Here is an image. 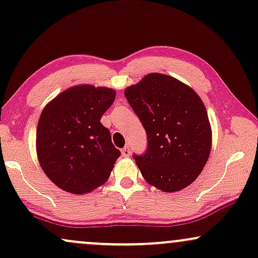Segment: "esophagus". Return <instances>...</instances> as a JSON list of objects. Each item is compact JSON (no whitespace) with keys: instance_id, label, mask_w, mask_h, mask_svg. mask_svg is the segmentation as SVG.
Returning a JSON list of instances; mask_svg holds the SVG:
<instances>
[{"instance_id":"1","label":"esophagus","mask_w":258,"mask_h":258,"mask_svg":"<svg viewBox=\"0 0 258 258\" xmlns=\"http://www.w3.org/2000/svg\"><path fill=\"white\" fill-rule=\"evenodd\" d=\"M121 154H122L123 157H128L130 154H131V151H130V148L128 147H125L121 150Z\"/></svg>"}]
</instances>
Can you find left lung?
Returning a JSON list of instances; mask_svg holds the SVG:
<instances>
[{
	"instance_id": "8db88e82",
	"label": "left lung",
	"mask_w": 258,
	"mask_h": 258,
	"mask_svg": "<svg viewBox=\"0 0 258 258\" xmlns=\"http://www.w3.org/2000/svg\"><path fill=\"white\" fill-rule=\"evenodd\" d=\"M125 96L148 136L147 153L133 155L143 178L163 192L187 187L212 150L203 101L188 85L161 73L147 74Z\"/></svg>"
}]
</instances>
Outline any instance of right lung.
<instances>
[{"instance_id": "1", "label": "right lung", "mask_w": 258, "mask_h": 258, "mask_svg": "<svg viewBox=\"0 0 258 258\" xmlns=\"http://www.w3.org/2000/svg\"><path fill=\"white\" fill-rule=\"evenodd\" d=\"M115 90L83 84L58 94L40 114L36 150L45 175L61 190L89 194L110 176L120 151L101 117Z\"/></svg>"}]
</instances>
